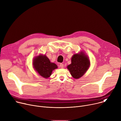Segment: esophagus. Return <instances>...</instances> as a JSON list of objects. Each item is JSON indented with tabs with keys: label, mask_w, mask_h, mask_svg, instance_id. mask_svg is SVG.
<instances>
[{
	"label": "esophagus",
	"mask_w": 121,
	"mask_h": 121,
	"mask_svg": "<svg viewBox=\"0 0 121 121\" xmlns=\"http://www.w3.org/2000/svg\"><path fill=\"white\" fill-rule=\"evenodd\" d=\"M59 66L60 67V68H63L64 67V64H63L61 63V64H60V65H59Z\"/></svg>",
	"instance_id": "34e87169"
}]
</instances>
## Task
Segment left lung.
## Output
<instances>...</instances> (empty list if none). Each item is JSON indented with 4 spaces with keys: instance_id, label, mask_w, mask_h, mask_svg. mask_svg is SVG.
<instances>
[{
    "instance_id": "8db88e82",
    "label": "left lung",
    "mask_w": 121,
    "mask_h": 121,
    "mask_svg": "<svg viewBox=\"0 0 121 121\" xmlns=\"http://www.w3.org/2000/svg\"><path fill=\"white\" fill-rule=\"evenodd\" d=\"M91 65L90 59L83 51L75 54L71 57V63L67 66L71 76L75 79L82 77L87 71Z\"/></svg>"
}]
</instances>
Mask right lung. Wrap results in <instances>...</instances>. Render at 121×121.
Instances as JSON below:
<instances>
[{
    "label": "right lung",
    "instance_id": "1",
    "mask_svg": "<svg viewBox=\"0 0 121 121\" xmlns=\"http://www.w3.org/2000/svg\"><path fill=\"white\" fill-rule=\"evenodd\" d=\"M33 67L41 77L47 78L50 77L53 70L58 68L57 65L50 62L45 55L40 54L34 57L32 60Z\"/></svg>",
    "mask_w": 121,
    "mask_h": 121
}]
</instances>
